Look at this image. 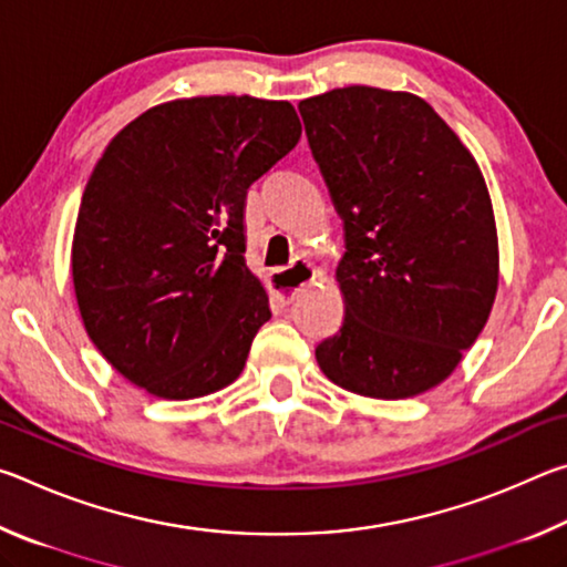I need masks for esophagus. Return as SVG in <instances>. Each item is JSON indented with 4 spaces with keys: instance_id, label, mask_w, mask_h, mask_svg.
Here are the masks:
<instances>
[{
    "instance_id": "34e87169",
    "label": "esophagus",
    "mask_w": 567,
    "mask_h": 567,
    "mask_svg": "<svg viewBox=\"0 0 567 567\" xmlns=\"http://www.w3.org/2000/svg\"><path fill=\"white\" fill-rule=\"evenodd\" d=\"M318 277H320V270H315L307 260H297L290 267H277V270L270 272V290L277 302L290 305L297 297V292H300L302 287L312 285Z\"/></svg>"
}]
</instances>
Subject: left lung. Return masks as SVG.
Listing matches in <instances>:
<instances>
[{
    "mask_svg": "<svg viewBox=\"0 0 567 567\" xmlns=\"http://www.w3.org/2000/svg\"><path fill=\"white\" fill-rule=\"evenodd\" d=\"M297 110L344 229V318L315 350L320 370L375 400L433 390L483 332L501 280L483 172L417 94L354 84Z\"/></svg>",
    "mask_w": 567,
    "mask_h": 567,
    "instance_id": "8db88e82",
    "label": "left lung"
}]
</instances>
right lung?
Returning <instances> with one entry per match:
<instances>
[{
	"label": "right lung",
	"instance_id": "obj_1",
	"mask_svg": "<svg viewBox=\"0 0 567 567\" xmlns=\"http://www.w3.org/2000/svg\"><path fill=\"white\" fill-rule=\"evenodd\" d=\"M290 102L189 97L114 134L84 187L72 282L94 348L162 400L239 378L270 300L245 262V197L297 142Z\"/></svg>",
	"mask_w": 567,
	"mask_h": 567
}]
</instances>
